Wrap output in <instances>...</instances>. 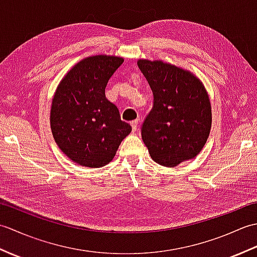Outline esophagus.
<instances>
[{"mask_svg":"<svg viewBox=\"0 0 257 257\" xmlns=\"http://www.w3.org/2000/svg\"><path fill=\"white\" fill-rule=\"evenodd\" d=\"M130 124H132V127H133V132L135 133L136 130H137V128H138V120H134V121L130 122Z\"/></svg>","mask_w":257,"mask_h":257,"instance_id":"34e87169","label":"esophagus"}]
</instances>
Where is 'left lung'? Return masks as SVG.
I'll return each instance as SVG.
<instances>
[{
  "label": "left lung",
  "mask_w": 257,
  "mask_h": 257,
  "mask_svg": "<svg viewBox=\"0 0 257 257\" xmlns=\"http://www.w3.org/2000/svg\"><path fill=\"white\" fill-rule=\"evenodd\" d=\"M138 66L155 98L141 128L151 159L168 168L193 159L204 147L212 124L203 83L190 70L161 59H139Z\"/></svg>",
  "instance_id": "obj_1"
}]
</instances>
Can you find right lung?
Wrapping results in <instances>:
<instances>
[{
    "label": "right lung",
    "mask_w": 257,
    "mask_h": 257,
    "mask_svg": "<svg viewBox=\"0 0 257 257\" xmlns=\"http://www.w3.org/2000/svg\"><path fill=\"white\" fill-rule=\"evenodd\" d=\"M123 63L111 55L89 56L75 64L53 96L50 122L53 137L74 163L87 168L108 165L132 125L120 118L105 88Z\"/></svg>",
    "instance_id": "right-lung-1"
}]
</instances>
